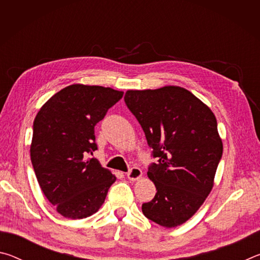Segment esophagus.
Returning <instances> with one entry per match:
<instances>
[{"label": "esophagus", "instance_id": "obj_1", "mask_svg": "<svg viewBox=\"0 0 260 260\" xmlns=\"http://www.w3.org/2000/svg\"><path fill=\"white\" fill-rule=\"evenodd\" d=\"M142 177V171H141L139 167H132L129 169L128 172H127V178H128L131 181H136Z\"/></svg>", "mask_w": 260, "mask_h": 260}]
</instances>
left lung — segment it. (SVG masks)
Returning a JSON list of instances; mask_svg holds the SVG:
<instances>
[{
  "label": "left lung",
  "mask_w": 260,
  "mask_h": 260,
  "mask_svg": "<svg viewBox=\"0 0 260 260\" xmlns=\"http://www.w3.org/2000/svg\"><path fill=\"white\" fill-rule=\"evenodd\" d=\"M124 99L157 158L148 170L157 192L142 204V212L162 227L182 225L212 190L222 156L215 116L178 86L127 90Z\"/></svg>",
  "instance_id": "1"
}]
</instances>
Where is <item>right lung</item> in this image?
Wrapping results in <instances>:
<instances>
[{
    "label": "right lung",
    "instance_id": "add662e5",
    "mask_svg": "<svg viewBox=\"0 0 260 260\" xmlns=\"http://www.w3.org/2000/svg\"><path fill=\"white\" fill-rule=\"evenodd\" d=\"M124 91L71 85L43 104L33 122L30 160L38 182L57 212L82 219L98 212L116 177L95 158L94 127Z\"/></svg>",
    "mask_w": 260,
    "mask_h": 260
}]
</instances>
